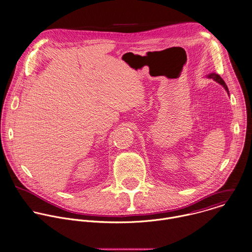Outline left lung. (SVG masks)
I'll use <instances>...</instances> for the list:
<instances>
[{"instance_id": "left-lung-1", "label": "left lung", "mask_w": 252, "mask_h": 252, "mask_svg": "<svg viewBox=\"0 0 252 252\" xmlns=\"http://www.w3.org/2000/svg\"><path fill=\"white\" fill-rule=\"evenodd\" d=\"M208 77H210V78H213L214 80H216L217 82H219L220 84H222V85L225 87V89L227 90V92L229 93V89H228V86L226 85L225 81L222 79V77H221L219 74H216V73H211L210 75H208Z\"/></svg>"}]
</instances>
